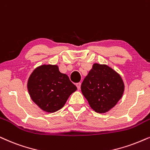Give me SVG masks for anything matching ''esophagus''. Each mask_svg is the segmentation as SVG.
<instances>
[{"label": "esophagus", "instance_id": "34e87169", "mask_svg": "<svg viewBox=\"0 0 150 150\" xmlns=\"http://www.w3.org/2000/svg\"><path fill=\"white\" fill-rule=\"evenodd\" d=\"M81 83H76V87H77L78 89H81Z\"/></svg>", "mask_w": 150, "mask_h": 150}]
</instances>
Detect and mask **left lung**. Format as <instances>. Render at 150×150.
Returning <instances> with one entry per match:
<instances>
[{"instance_id":"8db88e82","label":"left lung","mask_w":150,"mask_h":150,"mask_svg":"<svg viewBox=\"0 0 150 150\" xmlns=\"http://www.w3.org/2000/svg\"><path fill=\"white\" fill-rule=\"evenodd\" d=\"M122 77L105 64L94 63L81 84V92L89 106L97 113H106L123 95Z\"/></svg>"}]
</instances>
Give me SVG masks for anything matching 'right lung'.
Masks as SVG:
<instances>
[{"label":"right lung","instance_id":"right-lung-1","mask_svg":"<svg viewBox=\"0 0 150 150\" xmlns=\"http://www.w3.org/2000/svg\"><path fill=\"white\" fill-rule=\"evenodd\" d=\"M77 87L57 65L44 64L31 74L28 90L33 102L44 112L53 113L65 105L69 96Z\"/></svg>","mask_w":150,"mask_h":150}]
</instances>
